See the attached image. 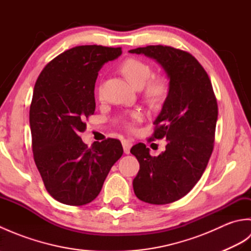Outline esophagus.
Masks as SVG:
<instances>
[{
    "instance_id": "34e87169",
    "label": "esophagus",
    "mask_w": 251,
    "mask_h": 251,
    "mask_svg": "<svg viewBox=\"0 0 251 251\" xmlns=\"http://www.w3.org/2000/svg\"><path fill=\"white\" fill-rule=\"evenodd\" d=\"M122 145H123V149H124V152L126 154H129L130 153V148L132 147V142L128 139H124L122 141Z\"/></svg>"
}]
</instances>
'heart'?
<instances>
[{
	"label": "heart",
	"instance_id": "obj_1",
	"mask_svg": "<svg viewBox=\"0 0 251 251\" xmlns=\"http://www.w3.org/2000/svg\"><path fill=\"white\" fill-rule=\"evenodd\" d=\"M121 71L125 77L134 85L136 88H142L146 85L145 94L146 97L152 101L162 100L168 93V82L164 77H154L148 81L152 76L151 66L138 58H128L121 66ZM101 95V89L99 90ZM142 111L134 110L127 115L124 123L128 128H132L136 123L143 120Z\"/></svg>",
	"mask_w": 251,
	"mask_h": 251
}]
</instances>
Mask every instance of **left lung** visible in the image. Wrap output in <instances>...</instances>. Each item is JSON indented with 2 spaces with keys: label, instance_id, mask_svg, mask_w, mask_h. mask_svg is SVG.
I'll return each instance as SVG.
<instances>
[{
  "label": "left lung",
  "instance_id": "obj_1",
  "mask_svg": "<svg viewBox=\"0 0 251 251\" xmlns=\"http://www.w3.org/2000/svg\"><path fill=\"white\" fill-rule=\"evenodd\" d=\"M129 52L155 59L169 78L167 98L151 137L165 138L166 150L151 156L143 143L130 150L140 164L132 181L136 196L149 204H169L188 194L205 172L214 150L217 99L205 69L190 52L163 45Z\"/></svg>",
  "mask_w": 251,
  "mask_h": 251
}]
</instances>
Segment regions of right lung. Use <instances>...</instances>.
<instances>
[{
  "label": "right lung",
  "mask_w": 251,
  "mask_h": 251,
  "mask_svg": "<svg viewBox=\"0 0 251 251\" xmlns=\"http://www.w3.org/2000/svg\"><path fill=\"white\" fill-rule=\"evenodd\" d=\"M121 54V47H73L47 63L36 79L30 105L32 151L47 192L62 204L93 201L123 155L120 140L108 138L88 148L79 137L95 112L98 72Z\"/></svg>",
  "instance_id": "add662e5"
}]
</instances>
